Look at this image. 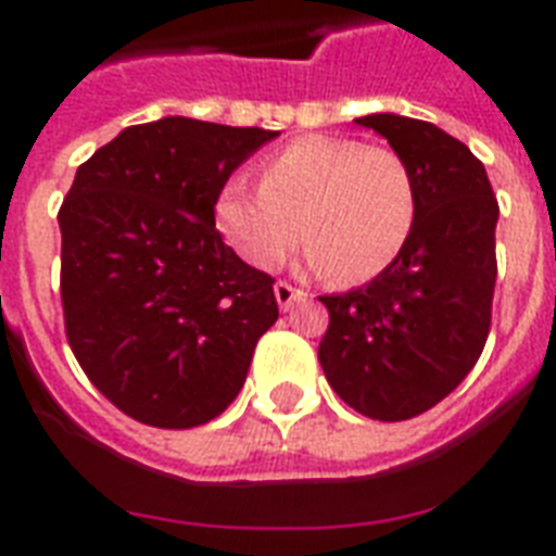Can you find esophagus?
Segmentation results:
<instances>
[{
    "mask_svg": "<svg viewBox=\"0 0 556 556\" xmlns=\"http://www.w3.org/2000/svg\"><path fill=\"white\" fill-rule=\"evenodd\" d=\"M274 294H277L279 308H291V305H294L296 300H303L305 291L294 288V286H291V282H286V279H279L277 286H274Z\"/></svg>",
    "mask_w": 556,
    "mask_h": 556,
    "instance_id": "34e87169",
    "label": "esophagus"
}]
</instances>
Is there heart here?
Returning <instances> with one entry per match:
<instances>
[{
    "label": "heart",
    "mask_w": 556,
    "mask_h": 556,
    "mask_svg": "<svg viewBox=\"0 0 556 556\" xmlns=\"http://www.w3.org/2000/svg\"><path fill=\"white\" fill-rule=\"evenodd\" d=\"M213 213L227 244L253 268H277L300 242L303 225L314 270L364 282L387 270L409 242L418 185L401 152L308 135L265 159L260 187L230 178Z\"/></svg>",
    "instance_id": "b5f03b06"
}]
</instances>
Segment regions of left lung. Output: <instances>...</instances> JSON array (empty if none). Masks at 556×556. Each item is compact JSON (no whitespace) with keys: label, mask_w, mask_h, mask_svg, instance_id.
<instances>
[{"label":"left lung","mask_w":556,"mask_h":556,"mask_svg":"<svg viewBox=\"0 0 556 556\" xmlns=\"http://www.w3.org/2000/svg\"><path fill=\"white\" fill-rule=\"evenodd\" d=\"M357 124L413 167L418 216L387 270L355 291L320 296L329 329L317 357L352 409L406 421L444 401L488 343L500 201L482 161L439 126L387 112Z\"/></svg>","instance_id":"left-lung-1"}]
</instances>
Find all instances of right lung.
Listing matches in <instances>:
<instances>
[{
	"label": "right lung",
	"mask_w": 556,
	"mask_h": 556,
	"mask_svg": "<svg viewBox=\"0 0 556 556\" xmlns=\"http://www.w3.org/2000/svg\"><path fill=\"white\" fill-rule=\"evenodd\" d=\"M279 132L161 117L83 161L60 218L65 338L89 380L161 430L213 421L277 323V279L216 227V195Z\"/></svg>",
	"instance_id": "obj_1"
}]
</instances>
